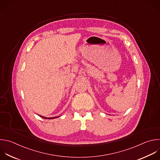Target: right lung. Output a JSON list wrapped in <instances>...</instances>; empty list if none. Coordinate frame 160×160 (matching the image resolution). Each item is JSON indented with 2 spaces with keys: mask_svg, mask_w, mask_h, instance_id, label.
<instances>
[{
  "mask_svg": "<svg viewBox=\"0 0 160 160\" xmlns=\"http://www.w3.org/2000/svg\"><path fill=\"white\" fill-rule=\"evenodd\" d=\"M39 116V115H38ZM41 118H44V119H55V118H59L60 116H58V117H53V118H45L44 116H39Z\"/></svg>",
  "mask_w": 160,
  "mask_h": 160,
  "instance_id": "obj_1",
  "label": "right lung"
}]
</instances>
